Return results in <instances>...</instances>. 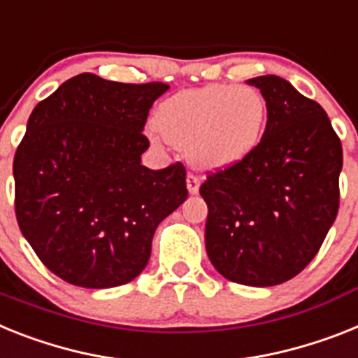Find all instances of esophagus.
I'll list each match as a JSON object with an SVG mask.
<instances>
[{
  "label": "esophagus",
  "instance_id": "esophagus-1",
  "mask_svg": "<svg viewBox=\"0 0 358 358\" xmlns=\"http://www.w3.org/2000/svg\"><path fill=\"white\" fill-rule=\"evenodd\" d=\"M187 189L191 194H196L198 189H200V182L194 174H187Z\"/></svg>",
  "mask_w": 358,
  "mask_h": 358
}]
</instances>
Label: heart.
I'll return each instance as SVG.
<instances>
[{
  "label": "heart",
  "instance_id": "heart-1",
  "mask_svg": "<svg viewBox=\"0 0 358 358\" xmlns=\"http://www.w3.org/2000/svg\"><path fill=\"white\" fill-rule=\"evenodd\" d=\"M266 118V100L255 87L216 83L162 101L152 140L185 149L196 169L227 171L253 155Z\"/></svg>",
  "mask_w": 358,
  "mask_h": 358
}]
</instances>
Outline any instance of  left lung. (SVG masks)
<instances>
[{
    "label": "left lung",
    "instance_id": "1",
    "mask_svg": "<svg viewBox=\"0 0 358 358\" xmlns=\"http://www.w3.org/2000/svg\"><path fill=\"white\" fill-rule=\"evenodd\" d=\"M267 105L248 160L207 176L206 249L227 280L269 287L315 258L338 213L342 145L326 110L273 74L248 80Z\"/></svg>",
    "mask_w": 358,
    "mask_h": 358
}]
</instances>
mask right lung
<instances>
[{
    "label": "right lung",
    "mask_w": 358,
    "mask_h": 358,
    "mask_svg": "<svg viewBox=\"0 0 358 358\" xmlns=\"http://www.w3.org/2000/svg\"><path fill=\"white\" fill-rule=\"evenodd\" d=\"M167 89L83 72L32 110L14 156L16 218L62 280L89 289L134 280L158 224L185 202L184 165H142L147 114Z\"/></svg>",
    "instance_id": "add662e5"
}]
</instances>
